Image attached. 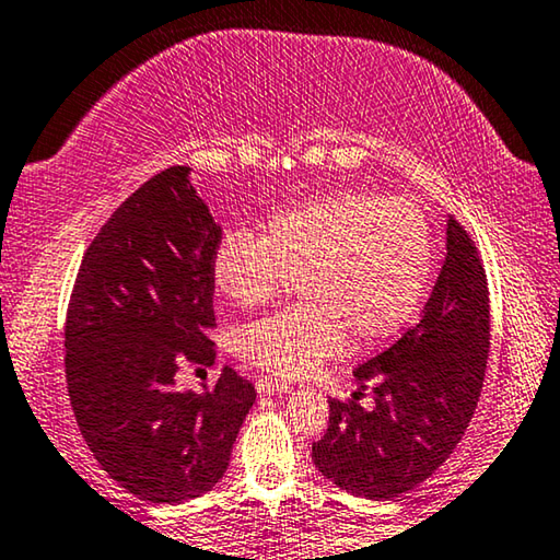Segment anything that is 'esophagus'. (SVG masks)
I'll return each mask as SVG.
<instances>
[{
	"mask_svg": "<svg viewBox=\"0 0 560 560\" xmlns=\"http://www.w3.org/2000/svg\"><path fill=\"white\" fill-rule=\"evenodd\" d=\"M256 390L266 393V396H273V393H283L287 390V383L273 381V377H258L256 381Z\"/></svg>",
	"mask_w": 560,
	"mask_h": 560,
	"instance_id": "1",
	"label": "esophagus"
}]
</instances>
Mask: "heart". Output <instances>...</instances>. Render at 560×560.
Listing matches in <instances>:
<instances>
[{"mask_svg":"<svg viewBox=\"0 0 560 560\" xmlns=\"http://www.w3.org/2000/svg\"><path fill=\"white\" fill-rule=\"evenodd\" d=\"M434 235L419 205L342 190L273 212L264 235L231 231L212 256V279L238 306L271 302L291 281L306 302L235 332L243 360L302 377L345 342L370 348L400 332L427 299Z\"/></svg>","mask_w":560,"mask_h":560,"instance_id":"obj_1","label":"heart"}]
</instances>
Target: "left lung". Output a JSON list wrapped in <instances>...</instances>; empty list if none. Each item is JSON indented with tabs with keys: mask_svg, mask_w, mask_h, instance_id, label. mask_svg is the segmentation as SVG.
<instances>
[{
	"mask_svg": "<svg viewBox=\"0 0 560 560\" xmlns=\"http://www.w3.org/2000/svg\"><path fill=\"white\" fill-rule=\"evenodd\" d=\"M490 352V291L482 258L456 218L446 258L419 325L355 370L360 390L329 400L327 434L312 459L329 482L368 500L411 492L444 464L467 431ZM374 406L362 409V389Z\"/></svg>",
	"mask_w": 560,
	"mask_h": 560,
	"instance_id": "left-lung-1",
	"label": "left lung"
}]
</instances>
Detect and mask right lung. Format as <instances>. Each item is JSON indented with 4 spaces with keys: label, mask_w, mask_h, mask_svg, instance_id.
Here are the masks:
<instances>
[{
    "label": "right lung",
    "mask_w": 560,
    "mask_h": 560,
    "mask_svg": "<svg viewBox=\"0 0 560 560\" xmlns=\"http://www.w3.org/2000/svg\"><path fill=\"white\" fill-rule=\"evenodd\" d=\"M220 238L190 167L177 164L114 210L78 269L66 317L70 406L96 462L139 500L208 492L256 400L233 368L202 393L175 385L183 362L215 360Z\"/></svg>",
    "instance_id": "add662e5"
}]
</instances>
